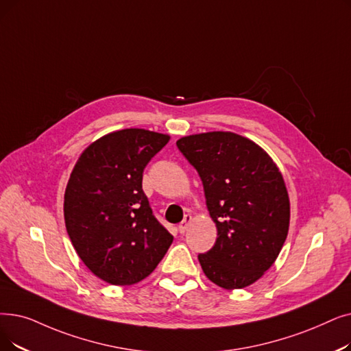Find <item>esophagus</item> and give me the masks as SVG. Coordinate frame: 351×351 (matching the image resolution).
<instances>
[{
	"label": "esophagus",
	"instance_id": "esophagus-1",
	"mask_svg": "<svg viewBox=\"0 0 351 351\" xmlns=\"http://www.w3.org/2000/svg\"><path fill=\"white\" fill-rule=\"evenodd\" d=\"M192 222V217L191 215H185V218H184V221H182L180 223H179V226H178V230H179V232L180 234H185L186 232V230H188V226H189V223Z\"/></svg>",
	"mask_w": 351,
	"mask_h": 351
}]
</instances>
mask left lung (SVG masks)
Segmentation results:
<instances>
[{
  "instance_id": "8db88e82",
  "label": "left lung",
  "mask_w": 351,
  "mask_h": 351,
  "mask_svg": "<svg viewBox=\"0 0 351 351\" xmlns=\"http://www.w3.org/2000/svg\"><path fill=\"white\" fill-rule=\"evenodd\" d=\"M201 176L218 238L197 255L205 276L225 289L254 284L276 263L289 226L282 175L267 152L232 132L191 134L176 142Z\"/></svg>"
}]
</instances>
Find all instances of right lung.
Instances as JSON below:
<instances>
[{
	"label": "right lung",
	"instance_id": "add662e5",
	"mask_svg": "<svg viewBox=\"0 0 351 351\" xmlns=\"http://www.w3.org/2000/svg\"><path fill=\"white\" fill-rule=\"evenodd\" d=\"M169 136L123 129L84 149L64 193V221L84 265L113 285H132L154 271L173 237L155 218L142 189L149 160Z\"/></svg>",
	"mask_w": 351,
	"mask_h": 351
}]
</instances>
